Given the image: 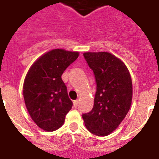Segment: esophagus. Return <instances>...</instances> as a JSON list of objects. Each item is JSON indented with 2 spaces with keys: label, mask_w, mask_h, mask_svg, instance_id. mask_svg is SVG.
Here are the masks:
<instances>
[{
  "label": "esophagus",
  "mask_w": 159,
  "mask_h": 159,
  "mask_svg": "<svg viewBox=\"0 0 159 159\" xmlns=\"http://www.w3.org/2000/svg\"><path fill=\"white\" fill-rule=\"evenodd\" d=\"M73 104H74V107H77L79 106V100H75L73 102Z\"/></svg>",
  "instance_id": "esophagus-1"
}]
</instances>
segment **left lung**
<instances>
[{"mask_svg": "<svg viewBox=\"0 0 159 159\" xmlns=\"http://www.w3.org/2000/svg\"><path fill=\"white\" fill-rule=\"evenodd\" d=\"M96 81L92 110L83 114L87 129L98 136H106L116 130L130 110L132 81L127 66L106 52H84Z\"/></svg>", "mask_w": 159, "mask_h": 159, "instance_id": "8db88e82", "label": "left lung"}]
</instances>
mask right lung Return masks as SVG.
Returning <instances> with one entry per match:
<instances>
[{
  "instance_id": "right-lung-1",
  "label": "right lung",
  "mask_w": 159,
  "mask_h": 159,
  "mask_svg": "<svg viewBox=\"0 0 159 159\" xmlns=\"http://www.w3.org/2000/svg\"><path fill=\"white\" fill-rule=\"evenodd\" d=\"M78 57V52L53 49L38 58L25 76V106L42 130L54 131L62 127L66 115L72 107L61 75Z\"/></svg>"
}]
</instances>
